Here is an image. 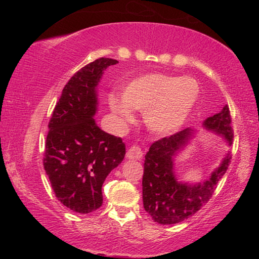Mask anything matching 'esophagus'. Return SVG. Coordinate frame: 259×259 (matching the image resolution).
Returning <instances> with one entry per match:
<instances>
[{"label":"esophagus","mask_w":259,"mask_h":259,"mask_svg":"<svg viewBox=\"0 0 259 259\" xmlns=\"http://www.w3.org/2000/svg\"><path fill=\"white\" fill-rule=\"evenodd\" d=\"M143 157V151L142 148L138 146H131L128 152H126V159L129 160H140Z\"/></svg>","instance_id":"1"}]
</instances>
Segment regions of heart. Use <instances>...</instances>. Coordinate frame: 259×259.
I'll return each instance as SVG.
<instances>
[{"mask_svg": "<svg viewBox=\"0 0 259 259\" xmlns=\"http://www.w3.org/2000/svg\"><path fill=\"white\" fill-rule=\"evenodd\" d=\"M200 84L190 76L147 73L126 83L122 97L108 96V105L121 122L134 120L133 109L144 112L152 131L172 134L185 124L200 97Z\"/></svg>", "mask_w": 259, "mask_h": 259, "instance_id": "obj_1", "label": "heart"}]
</instances>
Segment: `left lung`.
<instances>
[{"instance_id": "8db88e82", "label": "left lung", "mask_w": 259, "mask_h": 259, "mask_svg": "<svg viewBox=\"0 0 259 259\" xmlns=\"http://www.w3.org/2000/svg\"><path fill=\"white\" fill-rule=\"evenodd\" d=\"M230 109L225 105L219 113L203 121V128L212 131L231 146L233 130L231 126ZM198 131L186 128L179 133L153 143L145 155L143 176V203L146 212L157 224L172 225L185 221L204 203L216 190L218 182L224 176L231 156L226 153L221 164L202 183L178 181L175 174L177 155L195 138Z\"/></svg>"}]
</instances>
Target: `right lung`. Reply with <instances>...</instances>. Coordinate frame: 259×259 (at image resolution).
<instances>
[{
    "label": "right lung",
    "instance_id": "right-lung-1",
    "mask_svg": "<svg viewBox=\"0 0 259 259\" xmlns=\"http://www.w3.org/2000/svg\"><path fill=\"white\" fill-rule=\"evenodd\" d=\"M119 61L99 58L71 77L49 122L43 165L58 201L78 213L102 207L105 179L125 155L120 137L95 121L97 87L104 71Z\"/></svg>",
    "mask_w": 259,
    "mask_h": 259
}]
</instances>
